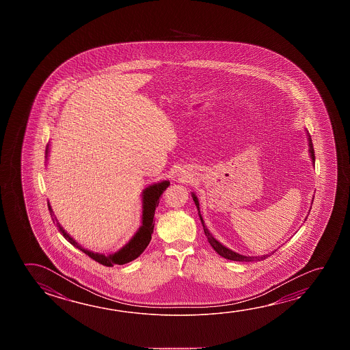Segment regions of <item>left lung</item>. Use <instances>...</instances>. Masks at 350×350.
<instances>
[{"label": "left lung", "instance_id": "1", "mask_svg": "<svg viewBox=\"0 0 350 350\" xmlns=\"http://www.w3.org/2000/svg\"><path fill=\"white\" fill-rule=\"evenodd\" d=\"M306 134H308V143H309L310 157H311V161H312V165H315V152H314V146H312L311 137H310L309 133L306 132ZM191 198H193L195 205H196V208H198V215H199V217H200L201 224H202V227H204V232H205V235H206L207 241L211 244V247L215 249V252H217L218 255H221L222 258L232 260V261H245V262H250V261H261V260H264V258L269 256V255H262V256H247V255H241V254H238V252H233V250H230L228 247H224V244H221L216 238H213V235L210 233V230H207L206 224H205L204 219H202V216H201L199 200H198V198H196V195H195L194 193H191ZM273 252H272V254H273Z\"/></svg>", "mask_w": 350, "mask_h": 350}]
</instances>
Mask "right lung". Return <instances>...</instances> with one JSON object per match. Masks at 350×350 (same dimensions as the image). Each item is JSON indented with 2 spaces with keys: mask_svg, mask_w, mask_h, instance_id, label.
Listing matches in <instances>:
<instances>
[{
  "mask_svg": "<svg viewBox=\"0 0 350 350\" xmlns=\"http://www.w3.org/2000/svg\"><path fill=\"white\" fill-rule=\"evenodd\" d=\"M49 156V145L46 148V160ZM170 185V180H162V182H157V183L150 184L142 193V206H143V211H142V224L139 227V230L135 232V234L133 235L131 241L126 243L124 247H120V250H117L112 254H101V252H92L88 250L85 247H81L78 241H75L70 235L64 230V227L61 224H58L57 218L53 213L50 202L49 204V210H50V215H51L52 221L53 224H56L58 227V230L62 233L64 238L75 247H78L79 250L86 254L88 256H90L92 260H95L98 264L103 265V266H113V265H124L131 262L133 260L139 258L146 247L149 245L150 241H151V234L154 233V227H155V221H154V216H155L156 207L159 206L160 202V196L162 193L168 188Z\"/></svg>",
  "mask_w": 350,
  "mask_h": 350,
  "instance_id": "right-lung-1",
  "label": "right lung"
}]
</instances>
